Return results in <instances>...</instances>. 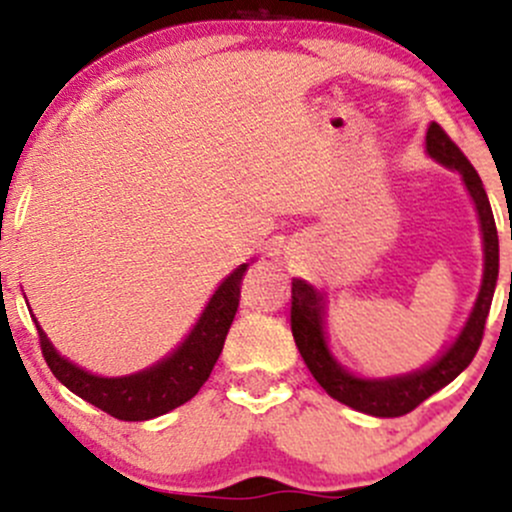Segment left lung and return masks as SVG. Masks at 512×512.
<instances>
[{"label":"left lung","instance_id":"1","mask_svg":"<svg viewBox=\"0 0 512 512\" xmlns=\"http://www.w3.org/2000/svg\"><path fill=\"white\" fill-rule=\"evenodd\" d=\"M426 151L438 163L456 168L463 175L468 193H471L473 203H476L480 227H483V247H485V272L480 294L473 307L471 319L463 327L461 337L456 339L451 349L431 364L428 369L414 371L409 376H396V379H381V381H366L356 379V376L344 371L337 361L329 354L327 342H324L322 332V317H324V299L322 294L307 282L292 280V309H289V324H292V337L297 344L299 354H302L304 364L312 371L314 379L319 381L324 391L332 399L342 401V404L352 406L361 414H371L379 418H396L406 416L414 411L418 404L451 384L463 369L473 361L480 342H483L485 319H488L490 302H493L495 280H498V230H495L493 210H490L488 195H485L480 175L471 165V160L463 156L461 148L451 141L446 131L438 123H431L426 133Z\"/></svg>","mask_w":512,"mask_h":512}]
</instances>
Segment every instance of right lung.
I'll return each mask as SVG.
<instances>
[{"label":"right lung","instance_id":"1","mask_svg":"<svg viewBox=\"0 0 512 512\" xmlns=\"http://www.w3.org/2000/svg\"><path fill=\"white\" fill-rule=\"evenodd\" d=\"M247 267L250 265L237 267L218 287L183 347L141 374L121 376V379H103V376L89 374L56 354V349L36 324L44 361L66 389L118 421H148V418L168 414L193 399L200 386L208 381L215 361L223 352L227 329L235 319L237 304H240V285Z\"/></svg>","mask_w":512,"mask_h":512}]
</instances>
